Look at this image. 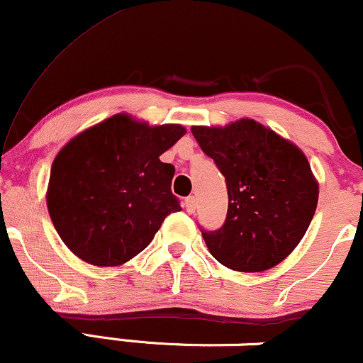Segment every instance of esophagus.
I'll return each instance as SVG.
<instances>
[{"label":"esophagus","mask_w":363,"mask_h":363,"mask_svg":"<svg viewBox=\"0 0 363 363\" xmlns=\"http://www.w3.org/2000/svg\"><path fill=\"white\" fill-rule=\"evenodd\" d=\"M184 208H186L187 213H194V211H196V199H194V196H189V198H186Z\"/></svg>","instance_id":"esophagus-1"}]
</instances>
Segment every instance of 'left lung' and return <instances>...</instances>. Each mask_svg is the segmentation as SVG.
<instances>
[{"instance_id": "1", "label": "left lung", "mask_w": 363, "mask_h": 363, "mask_svg": "<svg viewBox=\"0 0 363 363\" xmlns=\"http://www.w3.org/2000/svg\"><path fill=\"white\" fill-rule=\"evenodd\" d=\"M191 133L213 158L228 193L222 227L201 228L210 252L235 272L277 266L306 235L318 206L319 187L306 155L252 119L193 126Z\"/></svg>"}]
</instances>
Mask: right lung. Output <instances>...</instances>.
<instances>
[{
	"label": "right lung",
	"mask_w": 363,
	"mask_h": 363,
	"mask_svg": "<svg viewBox=\"0 0 363 363\" xmlns=\"http://www.w3.org/2000/svg\"><path fill=\"white\" fill-rule=\"evenodd\" d=\"M184 133L116 114L57 153L48 210L69 251L90 264L119 266L152 242L165 216L181 211L170 189L176 169L160 155Z\"/></svg>",
	"instance_id": "right-lung-1"
}]
</instances>
